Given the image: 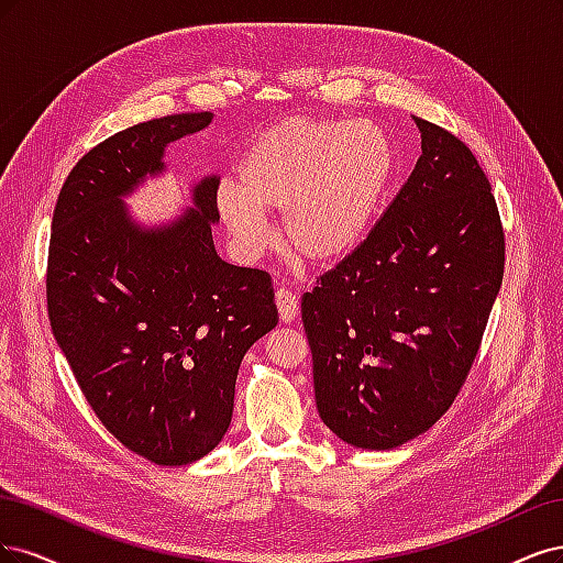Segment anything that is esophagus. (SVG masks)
Segmentation results:
<instances>
[{"mask_svg":"<svg viewBox=\"0 0 563 563\" xmlns=\"http://www.w3.org/2000/svg\"><path fill=\"white\" fill-rule=\"evenodd\" d=\"M276 303H278V313L283 322H292L299 313V299L289 292L287 287H280L276 292Z\"/></svg>","mask_w":563,"mask_h":563,"instance_id":"obj_1","label":"esophagus"}]
</instances>
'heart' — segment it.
<instances>
[{
    "label": "heart",
    "mask_w": 563,
    "mask_h": 563,
    "mask_svg": "<svg viewBox=\"0 0 563 563\" xmlns=\"http://www.w3.org/2000/svg\"><path fill=\"white\" fill-rule=\"evenodd\" d=\"M395 147L372 121L289 117L247 150L241 185L224 179L217 206L245 257L271 233L264 210L283 212L297 257L324 264L349 255L374 227L395 179Z\"/></svg>",
    "instance_id": "b5f03b06"
}]
</instances>
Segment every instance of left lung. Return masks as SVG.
Masks as SVG:
<instances>
[{
	"label": "left lung",
	"mask_w": 563,
	"mask_h": 563,
	"mask_svg": "<svg viewBox=\"0 0 563 563\" xmlns=\"http://www.w3.org/2000/svg\"><path fill=\"white\" fill-rule=\"evenodd\" d=\"M423 154L380 220L301 297L320 419L395 449L438 423L482 346L505 271L492 183L467 144L413 119Z\"/></svg>",
	"instance_id": "1"
}]
</instances>
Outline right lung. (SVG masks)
<instances>
[{
	"label": "right lung",
	"instance_id": "right-lung-1",
	"mask_svg": "<svg viewBox=\"0 0 563 563\" xmlns=\"http://www.w3.org/2000/svg\"><path fill=\"white\" fill-rule=\"evenodd\" d=\"M210 112L170 114L86 152L53 210L46 303L53 336L102 426L156 465H187L231 423L247 349L278 324L271 276L220 260V179L194 189L196 210L137 229L119 196L163 168L168 142L206 129Z\"/></svg>",
	"mask_w": 563,
	"mask_h": 563
}]
</instances>
